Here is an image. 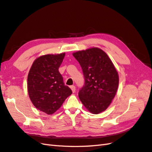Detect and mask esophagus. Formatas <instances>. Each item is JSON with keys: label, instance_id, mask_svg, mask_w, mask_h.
Here are the masks:
<instances>
[{"label": "esophagus", "instance_id": "obj_1", "mask_svg": "<svg viewBox=\"0 0 152 152\" xmlns=\"http://www.w3.org/2000/svg\"><path fill=\"white\" fill-rule=\"evenodd\" d=\"M70 89H72V93H75V91H76V87H75V86H70Z\"/></svg>", "mask_w": 152, "mask_h": 152}]
</instances>
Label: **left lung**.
I'll return each instance as SVG.
<instances>
[{"mask_svg": "<svg viewBox=\"0 0 152 152\" xmlns=\"http://www.w3.org/2000/svg\"><path fill=\"white\" fill-rule=\"evenodd\" d=\"M82 67L85 83L78 92L80 100L93 114L105 111L118 86V72L106 53L98 48L72 54Z\"/></svg>", "mask_w": 152, "mask_h": 152, "instance_id": "1", "label": "left lung"}]
</instances>
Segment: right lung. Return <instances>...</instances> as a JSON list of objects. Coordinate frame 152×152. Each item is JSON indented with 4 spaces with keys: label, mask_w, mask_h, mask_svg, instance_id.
Returning <instances> with one entry per match:
<instances>
[{
    "label": "right lung",
    "mask_w": 152,
    "mask_h": 152,
    "mask_svg": "<svg viewBox=\"0 0 152 152\" xmlns=\"http://www.w3.org/2000/svg\"><path fill=\"white\" fill-rule=\"evenodd\" d=\"M65 55L62 53L41 56L35 60L28 75V91L31 102L48 115L57 111L72 93L65 86L58 70Z\"/></svg>",
    "instance_id": "1"
}]
</instances>
